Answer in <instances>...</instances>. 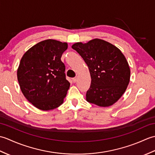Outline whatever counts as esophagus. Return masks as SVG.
<instances>
[{"label":"esophagus","instance_id":"esophagus-1","mask_svg":"<svg viewBox=\"0 0 155 155\" xmlns=\"http://www.w3.org/2000/svg\"><path fill=\"white\" fill-rule=\"evenodd\" d=\"M77 78H78L77 77H76L72 78V81H73V83H76V82L77 81Z\"/></svg>","mask_w":155,"mask_h":155}]
</instances>
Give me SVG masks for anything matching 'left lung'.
<instances>
[{
  "label": "left lung",
  "instance_id": "obj_1",
  "mask_svg": "<svg viewBox=\"0 0 155 155\" xmlns=\"http://www.w3.org/2000/svg\"><path fill=\"white\" fill-rule=\"evenodd\" d=\"M72 48L84 59L89 69L91 84L86 99L107 107L113 105L126 91L130 71L124 54L117 47L101 39L77 42Z\"/></svg>",
  "mask_w": 155,
  "mask_h": 155
}]
</instances>
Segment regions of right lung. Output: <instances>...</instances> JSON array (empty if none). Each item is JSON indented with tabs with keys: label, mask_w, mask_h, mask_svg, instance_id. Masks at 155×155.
I'll return each instance as SVG.
<instances>
[{
	"label": "right lung",
	"mask_w": 155,
	"mask_h": 155,
	"mask_svg": "<svg viewBox=\"0 0 155 155\" xmlns=\"http://www.w3.org/2000/svg\"><path fill=\"white\" fill-rule=\"evenodd\" d=\"M67 42L48 39L25 52L20 62L17 78L25 98L38 109L52 110L63 103L70 87L65 66L61 60Z\"/></svg>",
	"instance_id": "right-lung-1"
}]
</instances>
